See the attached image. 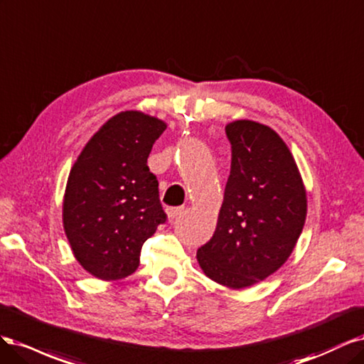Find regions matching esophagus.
<instances>
[{"instance_id":"esophagus-1","label":"esophagus","mask_w":364,"mask_h":364,"mask_svg":"<svg viewBox=\"0 0 364 364\" xmlns=\"http://www.w3.org/2000/svg\"><path fill=\"white\" fill-rule=\"evenodd\" d=\"M183 212H184V207L168 208V218H169V220H173V219H177Z\"/></svg>"}]
</instances>
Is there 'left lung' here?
Masks as SVG:
<instances>
[{
	"instance_id": "1",
	"label": "left lung",
	"mask_w": 364,
	"mask_h": 364,
	"mask_svg": "<svg viewBox=\"0 0 364 364\" xmlns=\"http://www.w3.org/2000/svg\"><path fill=\"white\" fill-rule=\"evenodd\" d=\"M231 171L213 237L198 250L203 272L245 289L277 272L290 257L307 216V193L290 149L271 127L227 124Z\"/></svg>"
}]
</instances>
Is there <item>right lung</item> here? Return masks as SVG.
<instances>
[{
    "label": "right lung",
    "mask_w": 364,
    "mask_h": 364,
    "mask_svg": "<svg viewBox=\"0 0 364 364\" xmlns=\"http://www.w3.org/2000/svg\"><path fill=\"white\" fill-rule=\"evenodd\" d=\"M166 124L137 110L114 114L69 172L63 228L74 257L104 281L132 275L145 240L166 222L146 160Z\"/></svg>",
    "instance_id": "right-lung-1"
}]
</instances>
